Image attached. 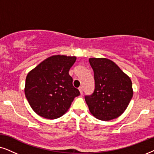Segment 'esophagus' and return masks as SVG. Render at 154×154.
<instances>
[{
    "label": "esophagus",
    "mask_w": 154,
    "mask_h": 154,
    "mask_svg": "<svg viewBox=\"0 0 154 154\" xmlns=\"http://www.w3.org/2000/svg\"><path fill=\"white\" fill-rule=\"evenodd\" d=\"M79 92H80L81 95H82V94H83V89H82V87H79Z\"/></svg>",
    "instance_id": "obj_1"
}]
</instances>
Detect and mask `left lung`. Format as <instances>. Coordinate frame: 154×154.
Segmentation results:
<instances>
[{
    "instance_id": "8db88e82",
    "label": "left lung",
    "mask_w": 154,
    "mask_h": 154,
    "mask_svg": "<svg viewBox=\"0 0 154 154\" xmlns=\"http://www.w3.org/2000/svg\"><path fill=\"white\" fill-rule=\"evenodd\" d=\"M95 88L85 96L89 111L98 120L117 118L126 110L133 96L132 81L114 62L107 58H89Z\"/></svg>"
}]
</instances>
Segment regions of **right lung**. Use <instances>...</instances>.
<instances>
[{"mask_svg":"<svg viewBox=\"0 0 154 154\" xmlns=\"http://www.w3.org/2000/svg\"><path fill=\"white\" fill-rule=\"evenodd\" d=\"M75 56H53L31 70L26 77L24 93L34 112L44 118L56 119L67 111L80 93L73 87L69 70Z\"/></svg>","mask_w":154,"mask_h":154,"instance_id":"obj_1","label":"right lung"}]
</instances>
